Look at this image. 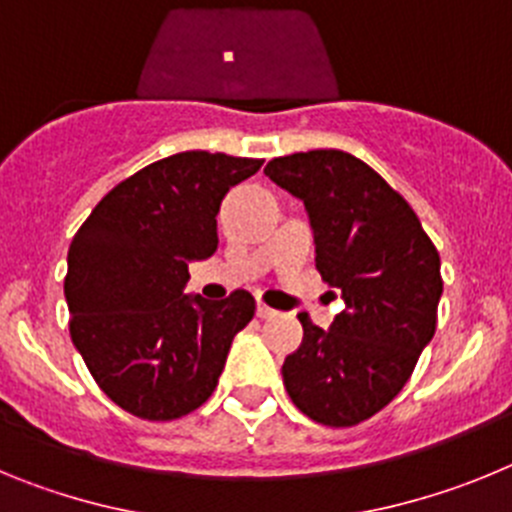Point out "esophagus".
<instances>
[{"label":"esophagus","instance_id":"obj_1","mask_svg":"<svg viewBox=\"0 0 512 512\" xmlns=\"http://www.w3.org/2000/svg\"><path fill=\"white\" fill-rule=\"evenodd\" d=\"M256 315H259L261 320L279 318V310H274V307H269V305H264V302H259V305H256Z\"/></svg>","mask_w":512,"mask_h":512}]
</instances>
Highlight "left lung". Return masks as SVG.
Listing matches in <instances>:
<instances>
[{"instance_id": "left-lung-1", "label": "left lung", "mask_w": 512, "mask_h": 512, "mask_svg": "<svg viewBox=\"0 0 512 512\" xmlns=\"http://www.w3.org/2000/svg\"><path fill=\"white\" fill-rule=\"evenodd\" d=\"M264 174L302 200L315 266L346 305L328 330L302 312L305 338L284 359V387L307 418L348 428L395 400L431 343L441 259L413 207L351 153H292Z\"/></svg>"}]
</instances>
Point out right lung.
Segmentation results:
<instances>
[{"instance_id": "add662e5", "label": "right lung", "mask_w": 512, "mask_h": 512, "mask_svg": "<svg viewBox=\"0 0 512 512\" xmlns=\"http://www.w3.org/2000/svg\"><path fill=\"white\" fill-rule=\"evenodd\" d=\"M264 161L184 151L117 184L84 220L63 282L71 341L99 390L143 420H176L215 392L256 300L184 295L189 264L217 251L230 187Z\"/></svg>"}]
</instances>
